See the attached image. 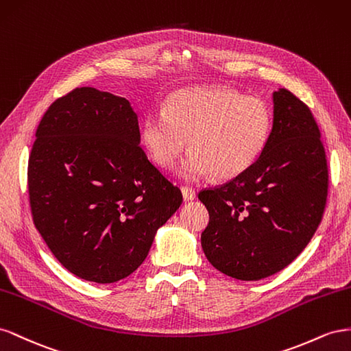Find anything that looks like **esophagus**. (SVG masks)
<instances>
[{"instance_id": "1", "label": "esophagus", "mask_w": 351, "mask_h": 351, "mask_svg": "<svg viewBox=\"0 0 351 351\" xmlns=\"http://www.w3.org/2000/svg\"><path fill=\"white\" fill-rule=\"evenodd\" d=\"M182 195L185 202H189V199L195 198V189L189 188V186H182Z\"/></svg>"}]
</instances>
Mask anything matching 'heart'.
<instances>
[{"mask_svg": "<svg viewBox=\"0 0 351 351\" xmlns=\"http://www.w3.org/2000/svg\"><path fill=\"white\" fill-rule=\"evenodd\" d=\"M274 117L262 98L244 97L225 86H193L166 99L143 122V139L153 162L173 167L189 139L191 153L179 167L186 181L210 173L232 179L252 167L265 152Z\"/></svg>", "mask_w": 351, "mask_h": 351, "instance_id": "heart-1", "label": "heart"}]
</instances>
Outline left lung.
I'll use <instances>...</instances> for the list:
<instances>
[{"instance_id":"1","label":"left lung","mask_w":351,"mask_h":351,"mask_svg":"<svg viewBox=\"0 0 351 351\" xmlns=\"http://www.w3.org/2000/svg\"><path fill=\"white\" fill-rule=\"evenodd\" d=\"M328 163L310 108L288 89L274 93V126L247 172L198 198L208 210L204 254L220 272L258 281L287 267L322 220Z\"/></svg>"}]
</instances>
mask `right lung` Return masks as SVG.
Instances as JSON below:
<instances>
[{
    "instance_id": "obj_1",
    "label": "right lung",
    "mask_w": 351,
    "mask_h": 351,
    "mask_svg": "<svg viewBox=\"0 0 351 351\" xmlns=\"http://www.w3.org/2000/svg\"><path fill=\"white\" fill-rule=\"evenodd\" d=\"M126 98L75 88L48 107L27 163L36 229L69 272L112 284L141 265L181 189L139 145Z\"/></svg>"
}]
</instances>
